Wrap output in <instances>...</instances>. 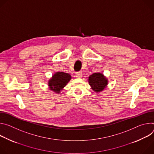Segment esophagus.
<instances>
[{
	"label": "esophagus",
	"instance_id": "esophagus-1",
	"mask_svg": "<svg viewBox=\"0 0 154 154\" xmlns=\"http://www.w3.org/2000/svg\"><path fill=\"white\" fill-rule=\"evenodd\" d=\"M75 75H76V77L78 78H81L82 76V72H76L75 73Z\"/></svg>",
	"mask_w": 154,
	"mask_h": 154
}]
</instances>
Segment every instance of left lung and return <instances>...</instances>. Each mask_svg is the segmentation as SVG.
<instances>
[{"label": "left lung", "mask_w": 154, "mask_h": 154, "mask_svg": "<svg viewBox=\"0 0 154 154\" xmlns=\"http://www.w3.org/2000/svg\"><path fill=\"white\" fill-rule=\"evenodd\" d=\"M91 89L97 93L105 90L108 84V78L102 73H94L89 76L88 79Z\"/></svg>", "instance_id": "1"}]
</instances>
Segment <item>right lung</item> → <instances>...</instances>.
I'll return each instance as SVG.
<instances>
[{"instance_id": "obj_1", "label": "right lung", "mask_w": 154, "mask_h": 154, "mask_svg": "<svg viewBox=\"0 0 154 154\" xmlns=\"http://www.w3.org/2000/svg\"><path fill=\"white\" fill-rule=\"evenodd\" d=\"M71 79L72 76L69 73L63 72H56L48 80V88L51 91L60 94Z\"/></svg>"}]
</instances>
